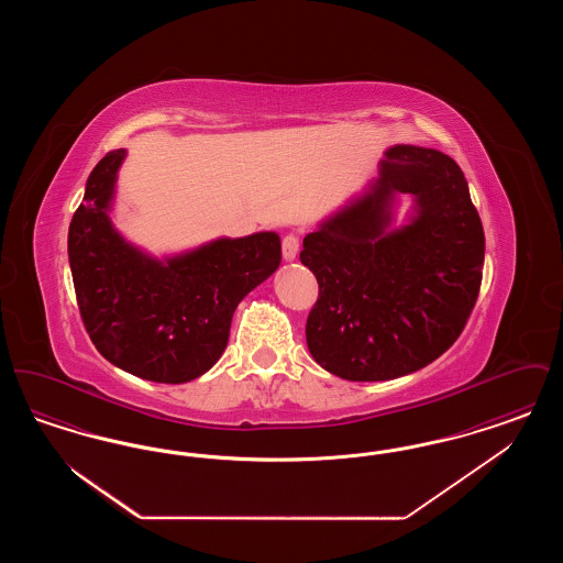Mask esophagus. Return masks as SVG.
<instances>
[{"label":"esophagus","instance_id":"esophagus-1","mask_svg":"<svg viewBox=\"0 0 563 563\" xmlns=\"http://www.w3.org/2000/svg\"><path fill=\"white\" fill-rule=\"evenodd\" d=\"M297 251H299V236H297V234H287V236L283 239V257H285L287 262H291V260H295Z\"/></svg>","mask_w":563,"mask_h":563}]
</instances>
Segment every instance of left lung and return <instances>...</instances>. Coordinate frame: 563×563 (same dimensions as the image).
<instances>
[{"instance_id": "obj_1", "label": "left lung", "mask_w": 563, "mask_h": 563, "mask_svg": "<svg viewBox=\"0 0 563 563\" xmlns=\"http://www.w3.org/2000/svg\"><path fill=\"white\" fill-rule=\"evenodd\" d=\"M393 190L421 214L386 233ZM485 236L464 173L450 156L395 145L374 191L303 239L319 283L306 342L329 374L382 382L413 374L460 338L482 289Z\"/></svg>"}]
</instances>
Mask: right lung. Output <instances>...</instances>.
<instances>
[{
  "label": "right lung",
  "mask_w": 563,
  "mask_h": 563,
  "mask_svg": "<svg viewBox=\"0 0 563 563\" xmlns=\"http://www.w3.org/2000/svg\"><path fill=\"white\" fill-rule=\"evenodd\" d=\"M124 150L108 152L69 225V266L95 349L129 374L184 384L207 374L228 346L242 297L280 264V239L260 232L211 242L166 264L122 241L108 207Z\"/></svg>",
  "instance_id": "add662e5"
}]
</instances>
